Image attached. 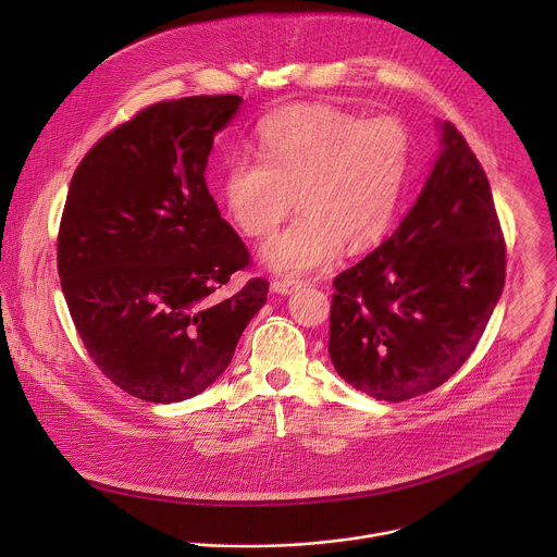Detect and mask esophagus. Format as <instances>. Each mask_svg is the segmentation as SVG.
Segmentation results:
<instances>
[{
  "mask_svg": "<svg viewBox=\"0 0 557 557\" xmlns=\"http://www.w3.org/2000/svg\"><path fill=\"white\" fill-rule=\"evenodd\" d=\"M299 286H301V282H299V280H290V277H286V280H275V282L271 284L273 293H277V295H290V293L297 290Z\"/></svg>",
  "mask_w": 557,
  "mask_h": 557,
  "instance_id": "1",
  "label": "esophagus"
}]
</instances>
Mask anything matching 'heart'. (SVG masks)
Segmentation results:
<instances>
[{"instance_id": "1", "label": "heart", "mask_w": 557, "mask_h": 557, "mask_svg": "<svg viewBox=\"0 0 557 557\" xmlns=\"http://www.w3.org/2000/svg\"><path fill=\"white\" fill-rule=\"evenodd\" d=\"M262 159L225 165L227 218L249 238L275 232L295 205L304 213L262 247L288 275L325 267L342 251L379 243L389 230L411 161V135L396 115H361L306 103L271 113L258 131Z\"/></svg>"}]
</instances>
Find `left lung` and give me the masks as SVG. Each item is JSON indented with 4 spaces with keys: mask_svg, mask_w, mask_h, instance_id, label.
I'll return each mask as SVG.
<instances>
[{
    "mask_svg": "<svg viewBox=\"0 0 557 557\" xmlns=\"http://www.w3.org/2000/svg\"><path fill=\"white\" fill-rule=\"evenodd\" d=\"M444 150L396 232L335 275L330 357L355 389L422 396L469 359L506 282V240L488 178L444 124Z\"/></svg>",
    "mask_w": 557,
    "mask_h": 557,
    "instance_id": "obj_1",
    "label": "left lung"
}]
</instances>
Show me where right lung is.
<instances>
[{
    "label": "right lung",
    "instance_id": "right-lung-1",
    "mask_svg": "<svg viewBox=\"0 0 557 557\" xmlns=\"http://www.w3.org/2000/svg\"><path fill=\"white\" fill-rule=\"evenodd\" d=\"M236 95L161 101L103 135L77 165L58 273L90 359L126 394L181 403L222 376L269 282L215 293L251 267L205 170Z\"/></svg>",
    "mask_w": 557,
    "mask_h": 557
}]
</instances>
